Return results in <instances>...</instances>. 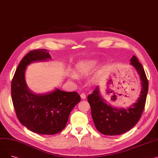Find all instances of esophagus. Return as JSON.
Returning a JSON list of instances; mask_svg holds the SVG:
<instances>
[{
  "label": "esophagus",
  "instance_id": "obj_1",
  "mask_svg": "<svg viewBox=\"0 0 158 158\" xmlns=\"http://www.w3.org/2000/svg\"><path fill=\"white\" fill-rule=\"evenodd\" d=\"M81 98H82V99L86 98V94H84V93H82V94H81Z\"/></svg>",
  "mask_w": 158,
  "mask_h": 158
}]
</instances>
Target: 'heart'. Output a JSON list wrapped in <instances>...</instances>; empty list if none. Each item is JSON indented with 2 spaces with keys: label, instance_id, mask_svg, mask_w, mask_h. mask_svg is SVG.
I'll list each match as a JSON object with an SVG mask.
<instances>
[{
  "label": "heart",
  "instance_id": "1",
  "mask_svg": "<svg viewBox=\"0 0 158 158\" xmlns=\"http://www.w3.org/2000/svg\"><path fill=\"white\" fill-rule=\"evenodd\" d=\"M96 61L93 60L81 61L76 66V70L79 74H88L92 72L95 67ZM71 77L73 79H76V74L72 73Z\"/></svg>",
  "mask_w": 158,
  "mask_h": 158
}]
</instances>
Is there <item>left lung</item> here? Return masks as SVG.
<instances>
[{
  "instance_id": "left-lung-1",
  "label": "left lung",
  "mask_w": 158,
  "mask_h": 158,
  "mask_svg": "<svg viewBox=\"0 0 158 158\" xmlns=\"http://www.w3.org/2000/svg\"><path fill=\"white\" fill-rule=\"evenodd\" d=\"M131 64L135 68L142 81L141 94L134 104L127 109L113 107L101 97L98 86L88 96L95 127L104 135H118L129 131L139 121L143 111L148 89V80L142 64L135 56L131 59Z\"/></svg>"
}]
</instances>
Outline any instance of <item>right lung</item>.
Returning <instances> with one entry per match:
<instances>
[{
  "label": "right lung",
  "instance_id": "right-lung-1",
  "mask_svg": "<svg viewBox=\"0 0 158 158\" xmlns=\"http://www.w3.org/2000/svg\"><path fill=\"white\" fill-rule=\"evenodd\" d=\"M51 59L46 49L30 51L19 63L11 81V98L16 117L23 126L44 135L61 131L74 106L81 101L76 92L56 89L46 94L36 95L27 88L25 79L27 66L35 61Z\"/></svg>",
  "mask_w": 158,
  "mask_h": 158
}]
</instances>
